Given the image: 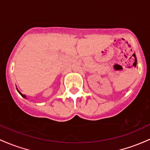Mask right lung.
Here are the masks:
<instances>
[{
    "mask_svg": "<svg viewBox=\"0 0 150 150\" xmlns=\"http://www.w3.org/2000/svg\"><path fill=\"white\" fill-rule=\"evenodd\" d=\"M17 90H18V89H17ZM18 92H19V93H20V94H21V95L22 96H23V97H24V98H26V96H25V95H23V93H21V92H20V91H18Z\"/></svg>",
    "mask_w": 150,
    "mask_h": 150,
    "instance_id": "right-lung-1",
    "label": "right lung"
}]
</instances>
